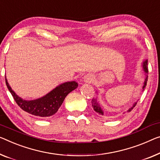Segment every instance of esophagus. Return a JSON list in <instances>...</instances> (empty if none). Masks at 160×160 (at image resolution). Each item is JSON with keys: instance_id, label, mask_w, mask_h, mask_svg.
<instances>
[{"instance_id": "34e87169", "label": "esophagus", "mask_w": 160, "mask_h": 160, "mask_svg": "<svg viewBox=\"0 0 160 160\" xmlns=\"http://www.w3.org/2000/svg\"><path fill=\"white\" fill-rule=\"evenodd\" d=\"M93 80H94V77L92 74H88V75H86L84 77V81L85 82L90 83L93 82Z\"/></svg>"}]
</instances>
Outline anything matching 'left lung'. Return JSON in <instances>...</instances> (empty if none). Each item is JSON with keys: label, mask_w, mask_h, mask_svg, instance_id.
I'll use <instances>...</instances> for the list:
<instances>
[{"label": "left lung", "mask_w": 160, "mask_h": 160, "mask_svg": "<svg viewBox=\"0 0 160 160\" xmlns=\"http://www.w3.org/2000/svg\"><path fill=\"white\" fill-rule=\"evenodd\" d=\"M143 68H144V71H145V72H146V73L148 72V66H147V60H145V61L144 62V63H143ZM147 80H148V76L147 75L146 78H145L144 82V86H143V88H143V90H144L145 87H146ZM91 103H92V108H93L94 111H95V112H97L98 113L101 114V115H103V110H102V109H101V106H100V105L98 104V101H97V99H96V98H95V99L93 98V99H92V101H91ZM136 104H137V103H135L134 104H133V106L132 107V108L128 109V112H130L131 111H132V109H133V107H134V106H136Z\"/></svg>", "instance_id": "obj_1"}]
</instances>
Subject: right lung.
Segmentation results:
<instances>
[{"instance_id":"add662e5","label":"right lung","mask_w":160,"mask_h":160,"mask_svg":"<svg viewBox=\"0 0 160 160\" xmlns=\"http://www.w3.org/2000/svg\"><path fill=\"white\" fill-rule=\"evenodd\" d=\"M6 83L18 106L22 110L37 117H49L55 114L67 95L78 86L75 81L65 82L59 85L44 97L33 101H25L12 90L7 82L6 78Z\"/></svg>"}]
</instances>
